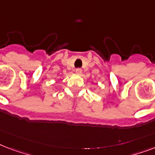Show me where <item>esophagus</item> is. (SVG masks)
Returning <instances> with one entry per match:
<instances>
[{"mask_svg": "<svg viewBox=\"0 0 155 155\" xmlns=\"http://www.w3.org/2000/svg\"><path fill=\"white\" fill-rule=\"evenodd\" d=\"M75 72L77 73V74H81V73H82V69L80 68H76V69H75Z\"/></svg>", "mask_w": 155, "mask_h": 155, "instance_id": "34e87169", "label": "esophagus"}]
</instances>
